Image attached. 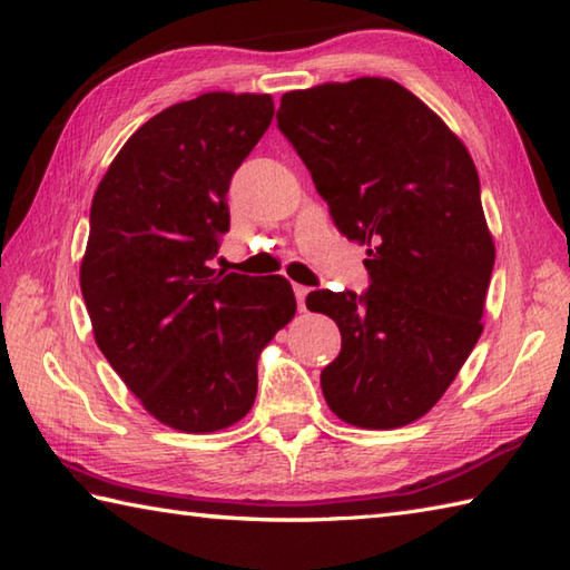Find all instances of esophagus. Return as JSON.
<instances>
[{
  "label": "esophagus",
  "instance_id": "esophagus-1",
  "mask_svg": "<svg viewBox=\"0 0 570 570\" xmlns=\"http://www.w3.org/2000/svg\"><path fill=\"white\" fill-rule=\"evenodd\" d=\"M294 294H296V301H298V308L304 311L306 308V296H308V288L306 286H294Z\"/></svg>",
  "mask_w": 570,
  "mask_h": 570
}]
</instances>
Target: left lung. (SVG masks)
<instances>
[{"mask_svg": "<svg viewBox=\"0 0 570 570\" xmlns=\"http://www.w3.org/2000/svg\"><path fill=\"white\" fill-rule=\"evenodd\" d=\"M276 127L311 171L337 233L367 245L370 288L311 292L341 328L323 396L360 429H399L439 402L482 333L494 245L468 149L386 78L282 98Z\"/></svg>", "mask_w": 570, "mask_h": 570, "instance_id": "8db88e82", "label": "left lung"}]
</instances>
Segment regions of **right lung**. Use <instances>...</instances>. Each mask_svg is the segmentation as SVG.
I'll return each mask as SVG.
<instances>
[{
	"label": "right lung",
	"mask_w": 570,
	"mask_h": 570,
	"mask_svg": "<svg viewBox=\"0 0 570 570\" xmlns=\"http://www.w3.org/2000/svg\"><path fill=\"white\" fill-rule=\"evenodd\" d=\"M269 95L205 92L141 125L95 190L80 292L95 343L166 426H233L257 396V360L294 318L284 276L213 269L227 190L269 127Z\"/></svg>",
	"instance_id": "add662e5"
}]
</instances>
